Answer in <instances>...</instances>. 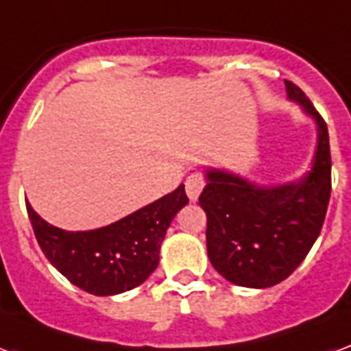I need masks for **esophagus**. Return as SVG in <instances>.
Here are the masks:
<instances>
[{"instance_id": "obj_1", "label": "esophagus", "mask_w": 351, "mask_h": 351, "mask_svg": "<svg viewBox=\"0 0 351 351\" xmlns=\"http://www.w3.org/2000/svg\"><path fill=\"white\" fill-rule=\"evenodd\" d=\"M204 186H206L204 175H200V173H193V175L187 176L186 178V193L191 202H195V200L199 199V195L202 193Z\"/></svg>"}]
</instances>
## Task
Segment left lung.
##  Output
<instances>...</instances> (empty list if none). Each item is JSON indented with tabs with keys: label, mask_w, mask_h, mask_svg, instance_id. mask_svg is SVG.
I'll use <instances>...</instances> for the list:
<instances>
[{
	"label": "left lung",
	"mask_w": 351,
	"mask_h": 351,
	"mask_svg": "<svg viewBox=\"0 0 351 351\" xmlns=\"http://www.w3.org/2000/svg\"><path fill=\"white\" fill-rule=\"evenodd\" d=\"M289 97L318 125L313 167L298 184L258 187L223 171L208 173L200 193L206 245L215 271L241 287H271L291 276L317 241L331 195L330 136L306 93L285 80Z\"/></svg>",
	"instance_id": "left-lung-1"
}]
</instances>
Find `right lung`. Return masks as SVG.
<instances>
[{"label": "right lung", "mask_w": 351, "mask_h": 351, "mask_svg": "<svg viewBox=\"0 0 351 351\" xmlns=\"http://www.w3.org/2000/svg\"><path fill=\"white\" fill-rule=\"evenodd\" d=\"M184 186L117 223L92 232H66L45 223L25 202L34 235L51 265L69 282L95 296L138 287L160 263V245L180 208Z\"/></svg>", "instance_id": "obj_1"}]
</instances>
